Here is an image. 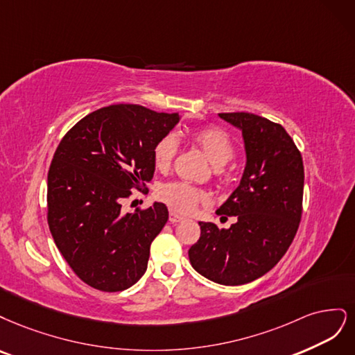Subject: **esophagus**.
Here are the masks:
<instances>
[{
  "instance_id": "34e87169",
  "label": "esophagus",
  "mask_w": 355,
  "mask_h": 355,
  "mask_svg": "<svg viewBox=\"0 0 355 355\" xmlns=\"http://www.w3.org/2000/svg\"><path fill=\"white\" fill-rule=\"evenodd\" d=\"M184 220V216H181L180 214H177L175 211H169V221L171 223H180Z\"/></svg>"
}]
</instances>
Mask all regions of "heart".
I'll use <instances>...</instances> for the list:
<instances>
[{"label": "heart", "instance_id": "b5f03b06", "mask_svg": "<svg viewBox=\"0 0 355 355\" xmlns=\"http://www.w3.org/2000/svg\"><path fill=\"white\" fill-rule=\"evenodd\" d=\"M193 141L196 143L214 166H224L234 156V144L224 131L218 128H200L193 131ZM178 143L173 134L164 135L153 147V162L159 171H166L177 155ZM157 196L178 212H190L199 203L208 200V194L187 182H166L157 190Z\"/></svg>", "mask_w": 355, "mask_h": 355}]
</instances>
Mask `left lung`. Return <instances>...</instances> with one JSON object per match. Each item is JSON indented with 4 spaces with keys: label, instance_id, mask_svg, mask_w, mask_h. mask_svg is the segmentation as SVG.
Instances as JSON below:
<instances>
[{
    "label": "left lung",
    "instance_id": "8db88e82",
    "mask_svg": "<svg viewBox=\"0 0 355 355\" xmlns=\"http://www.w3.org/2000/svg\"><path fill=\"white\" fill-rule=\"evenodd\" d=\"M242 131L246 166L239 187L218 215L236 216L230 228L199 223L200 237L189 249L191 267L225 286L254 282L289 249L302 215L304 164L280 123L254 113H218Z\"/></svg>",
    "mask_w": 355,
    "mask_h": 355
}]
</instances>
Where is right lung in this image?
<instances>
[{
    "label": "right lung",
    "mask_w": 355,
    "mask_h": 355,
    "mask_svg": "<svg viewBox=\"0 0 355 355\" xmlns=\"http://www.w3.org/2000/svg\"><path fill=\"white\" fill-rule=\"evenodd\" d=\"M180 121L139 105H113L66 132L49 169L47 220L54 243L76 276L103 292L131 288L147 268L168 208L122 209L131 190L155 174L153 147Z\"/></svg>",
    "instance_id": "1"
}]
</instances>
